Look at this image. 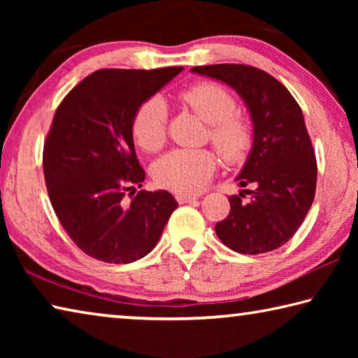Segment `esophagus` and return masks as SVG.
<instances>
[{"label": "esophagus", "mask_w": 358, "mask_h": 358, "mask_svg": "<svg viewBox=\"0 0 358 358\" xmlns=\"http://www.w3.org/2000/svg\"><path fill=\"white\" fill-rule=\"evenodd\" d=\"M197 199H199L197 196H181V194H178L177 202L178 203H191V202H196Z\"/></svg>", "instance_id": "obj_1"}]
</instances>
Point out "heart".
Masks as SVG:
<instances>
[{"label": "heart", "mask_w": 358, "mask_h": 358, "mask_svg": "<svg viewBox=\"0 0 358 358\" xmlns=\"http://www.w3.org/2000/svg\"><path fill=\"white\" fill-rule=\"evenodd\" d=\"M180 99L210 123L208 138L229 164H240L250 156L254 128L246 115L237 112L234 94L215 82H199L180 93ZM169 110L159 96L143 101L131 121L134 142L148 153L161 150L167 138ZM217 167L211 150H172L153 166V180L162 189L191 196L203 189Z\"/></svg>", "instance_id": "heart-1"}]
</instances>
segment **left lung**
Returning <instances> with one entry per match:
<instances>
[{
    "label": "left lung",
    "mask_w": 358,
    "mask_h": 358,
    "mask_svg": "<svg viewBox=\"0 0 358 358\" xmlns=\"http://www.w3.org/2000/svg\"><path fill=\"white\" fill-rule=\"evenodd\" d=\"M230 85L245 99L254 124V145L230 213L215 226L224 245L240 254L278 250L294 237L311 208L317 162L301 108L273 76L248 64H210L191 69Z\"/></svg>",
    "instance_id": "left-lung-1"
}]
</instances>
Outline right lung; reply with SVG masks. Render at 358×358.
Wrapping results in <instances>:
<instances>
[{"label":"right lung","mask_w":358,"mask_h":358,"mask_svg":"<svg viewBox=\"0 0 358 358\" xmlns=\"http://www.w3.org/2000/svg\"><path fill=\"white\" fill-rule=\"evenodd\" d=\"M181 71L99 69L76 85L53 115L42 155L47 192L63 229L90 257L107 264L142 259L178 207L167 191L136 192L145 171L131 121Z\"/></svg>","instance_id":"right-lung-1"}]
</instances>
